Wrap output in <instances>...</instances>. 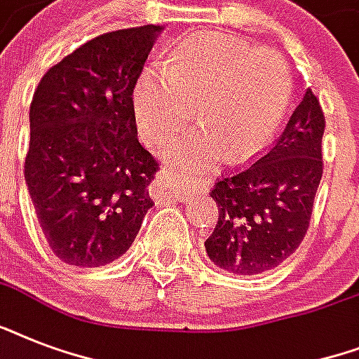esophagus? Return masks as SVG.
Returning a JSON list of instances; mask_svg holds the SVG:
<instances>
[{"mask_svg": "<svg viewBox=\"0 0 359 359\" xmlns=\"http://www.w3.org/2000/svg\"><path fill=\"white\" fill-rule=\"evenodd\" d=\"M177 179V173L173 169H162L160 173L156 175V180H154V194L160 197H171L173 196V180ZM197 190L201 194H207L210 190V180H199L197 182Z\"/></svg>", "mask_w": 359, "mask_h": 359, "instance_id": "34e87169", "label": "esophagus"}]
</instances>
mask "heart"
Masks as SVG:
<instances>
[{"label":"heart","mask_w":359,"mask_h":359,"mask_svg":"<svg viewBox=\"0 0 359 359\" xmlns=\"http://www.w3.org/2000/svg\"><path fill=\"white\" fill-rule=\"evenodd\" d=\"M290 98L289 70L279 55L219 33L188 36L165 61L143 70L134 114L151 145L173 140L196 109V134L173 154L203 165L225 154L245 160L270 143Z\"/></svg>","instance_id":"heart-1"}]
</instances>
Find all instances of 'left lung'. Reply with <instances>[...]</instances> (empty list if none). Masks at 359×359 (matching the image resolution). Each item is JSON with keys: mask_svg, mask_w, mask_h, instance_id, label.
I'll return each instance as SVG.
<instances>
[{"mask_svg": "<svg viewBox=\"0 0 359 359\" xmlns=\"http://www.w3.org/2000/svg\"><path fill=\"white\" fill-rule=\"evenodd\" d=\"M324 123L320 104L307 89L276 145L216 182L210 197L218 205V224L205 240L216 266L255 276L298 250L323 179Z\"/></svg>", "mask_w": 359, "mask_h": 359, "instance_id": "8db88e82", "label": "left lung"}]
</instances>
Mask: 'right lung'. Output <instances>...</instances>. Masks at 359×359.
I'll use <instances>...</instances> for the list:
<instances>
[{
  "mask_svg": "<svg viewBox=\"0 0 359 359\" xmlns=\"http://www.w3.org/2000/svg\"><path fill=\"white\" fill-rule=\"evenodd\" d=\"M162 25L100 35L39 81L25 184L55 257L97 268L124 255L152 207L158 162L137 140L135 81Z\"/></svg>",
  "mask_w": 359,
  "mask_h": 359,
  "instance_id": "obj_1",
  "label": "right lung"
}]
</instances>
